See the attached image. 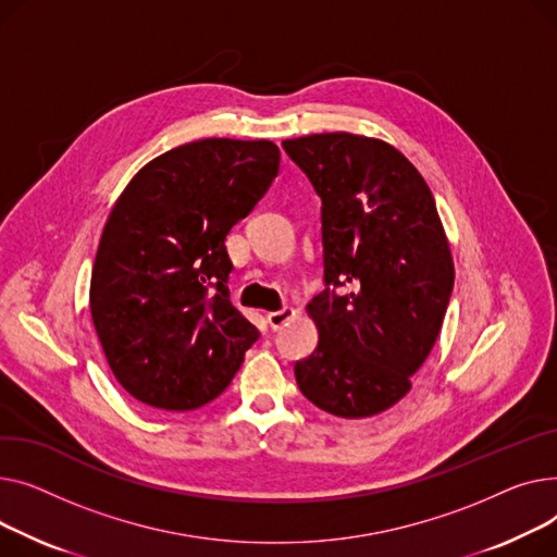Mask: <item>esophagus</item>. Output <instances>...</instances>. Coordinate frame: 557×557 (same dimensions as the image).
I'll return each instance as SVG.
<instances>
[{
  "label": "esophagus",
  "instance_id": "obj_1",
  "mask_svg": "<svg viewBox=\"0 0 557 557\" xmlns=\"http://www.w3.org/2000/svg\"><path fill=\"white\" fill-rule=\"evenodd\" d=\"M294 314V310L292 308H281V310H276V312H268V323L272 325V331H278L281 325L289 319Z\"/></svg>",
  "mask_w": 557,
  "mask_h": 557
}]
</instances>
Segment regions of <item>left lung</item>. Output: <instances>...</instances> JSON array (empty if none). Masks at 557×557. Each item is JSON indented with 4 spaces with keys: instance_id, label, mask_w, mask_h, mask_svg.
I'll use <instances>...</instances> for the list:
<instances>
[{
    "instance_id": "obj_1",
    "label": "left lung",
    "mask_w": 557,
    "mask_h": 557,
    "mask_svg": "<svg viewBox=\"0 0 557 557\" xmlns=\"http://www.w3.org/2000/svg\"><path fill=\"white\" fill-rule=\"evenodd\" d=\"M321 198L319 344L294 364L301 394L342 418L394 407L432 352L454 287L434 195L413 163L350 133L283 141ZM348 286L351 292L337 295Z\"/></svg>"
}]
</instances>
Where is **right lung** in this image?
<instances>
[{
	"label": "right lung",
	"mask_w": 557,
	"mask_h": 557,
	"mask_svg": "<svg viewBox=\"0 0 557 557\" xmlns=\"http://www.w3.org/2000/svg\"><path fill=\"white\" fill-rule=\"evenodd\" d=\"M278 161L265 139H202L159 154L121 193L98 243L89 310L114 377L139 403H211L260 337L228 301L224 240Z\"/></svg>",
	"instance_id": "add662e5"
}]
</instances>
